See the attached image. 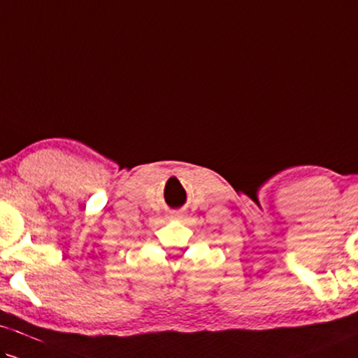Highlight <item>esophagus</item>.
<instances>
[{
    "mask_svg": "<svg viewBox=\"0 0 358 358\" xmlns=\"http://www.w3.org/2000/svg\"><path fill=\"white\" fill-rule=\"evenodd\" d=\"M171 217L172 219H182L184 213H182V210H174V213H171Z\"/></svg>",
    "mask_w": 358,
    "mask_h": 358,
    "instance_id": "1",
    "label": "esophagus"
}]
</instances>
